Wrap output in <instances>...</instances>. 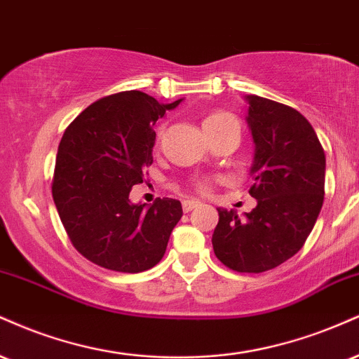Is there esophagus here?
Wrapping results in <instances>:
<instances>
[{
    "label": "esophagus",
    "mask_w": 359,
    "mask_h": 359,
    "mask_svg": "<svg viewBox=\"0 0 359 359\" xmlns=\"http://www.w3.org/2000/svg\"><path fill=\"white\" fill-rule=\"evenodd\" d=\"M201 205V202L196 201V198H192V201H184L182 202V209L184 212H191L192 209H196V207Z\"/></svg>",
    "instance_id": "1"
}]
</instances>
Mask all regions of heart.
I'll use <instances>...</instances> for the list:
<instances>
[{"mask_svg": "<svg viewBox=\"0 0 359 359\" xmlns=\"http://www.w3.org/2000/svg\"><path fill=\"white\" fill-rule=\"evenodd\" d=\"M227 122H236V118L231 114H227V111H212V114L205 115L204 122H202V127H204V128L217 127V125H222V123H227ZM198 187H201V191H207V184L205 182L198 184Z\"/></svg>", "mask_w": 359, "mask_h": 359, "instance_id": "obj_1", "label": "heart"}]
</instances>
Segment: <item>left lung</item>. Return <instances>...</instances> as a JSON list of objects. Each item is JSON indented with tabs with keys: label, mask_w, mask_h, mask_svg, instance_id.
Wrapping results in <instances>:
<instances>
[{
	"label": "left lung",
	"mask_w": 359,
	"mask_h": 359,
	"mask_svg": "<svg viewBox=\"0 0 359 359\" xmlns=\"http://www.w3.org/2000/svg\"><path fill=\"white\" fill-rule=\"evenodd\" d=\"M254 161L249 194L257 205L244 219L219 210L212 245L219 261L237 273L274 269L303 248L325 201L326 157L299 111L245 95Z\"/></svg>",
	"instance_id": "left-lung-1"
}]
</instances>
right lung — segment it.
I'll return each mask as SVG.
<instances>
[{"mask_svg": "<svg viewBox=\"0 0 359 359\" xmlns=\"http://www.w3.org/2000/svg\"><path fill=\"white\" fill-rule=\"evenodd\" d=\"M180 102L120 92L92 103L65 130L51 194L72 244L93 264L133 274L165 254L182 204L168 197L132 204L128 196L154 162L152 127Z\"/></svg>", "mask_w": 359, "mask_h": 359, "instance_id": "1", "label": "right lung"}]
</instances>
